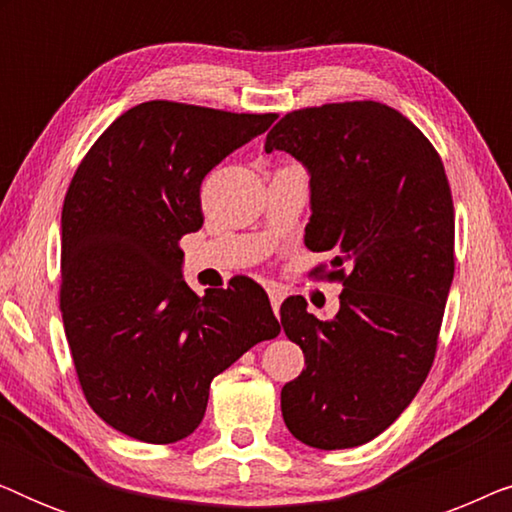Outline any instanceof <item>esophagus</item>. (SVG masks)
Wrapping results in <instances>:
<instances>
[{"label":"esophagus","mask_w":512,"mask_h":512,"mask_svg":"<svg viewBox=\"0 0 512 512\" xmlns=\"http://www.w3.org/2000/svg\"><path fill=\"white\" fill-rule=\"evenodd\" d=\"M268 298H270L272 310H275V314H277L279 312V305H282V300H284V293L279 291V289H275V286H268Z\"/></svg>","instance_id":"esophagus-1"}]
</instances>
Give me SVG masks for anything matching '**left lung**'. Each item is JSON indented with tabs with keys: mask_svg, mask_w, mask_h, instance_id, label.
<instances>
[{
	"mask_svg": "<svg viewBox=\"0 0 512 512\" xmlns=\"http://www.w3.org/2000/svg\"><path fill=\"white\" fill-rule=\"evenodd\" d=\"M275 149L310 172L305 244L333 251L326 277L345 286L331 321L303 296L282 303L305 354L282 389L284 424L300 443L345 450L389 429L431 370L454 277L450 181L422 130L373 100L291 111L265 137Z\"/></svg>",
	"mask_w": 512,
	"mask_h": 512,
	"instance_id": "1",
	"label": "left lung"
}]
</instances>
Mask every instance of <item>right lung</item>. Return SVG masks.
<instances>
[{"label":"right lung","instance_id":"obj_1","mask_svg":"<svg viewBox=\"0 0 512 512\" xmlns=\"http://www.w3.org/2000/svg\"><path fill=\"white\" fill-rule=\"evenodd\" d=\"M277 114L170 100L116 118L62 205L60 310L83 396L111 429L151 445L191 436L209 384L279 321L254 279L198 296L179 240L202 228V179Z\"/></svg>","mask_w":512,"mask_h":512}]
</instances>
